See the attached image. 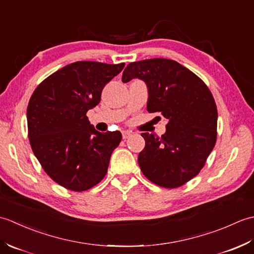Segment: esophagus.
Instances as JSON below:
<instances>
[{
	"mask_svg": "<svg viewBox=\"0 0 254 254\" xmlns=\"http://www.w3.org/2000/svg\"><path fill=\"white\" fill-rule=\"evenodd\" d=\"M132 135V132L131 131H122V137L126 139V138H128Z\"/></svg>",
	"mask_w": 254,
	"mask_h": 254,
	"instance_id": "obj_1",
	"label": "esophagus"
}]
</instances>
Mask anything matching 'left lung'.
<instances>
[{
  "label": "left lung",
  "mask_w": 254,
  "mask_h": 254,
  "mask_svg": "<svg viewBox=\"0 0 254 254\" xmlns=\"http://www.w3.org/2000/svg\"><path fill=\"white\" fill-rule=\"evenodd\" d=\"M133 78L147 86V111L167 121L161 137L142 133L145 147L138 154L139 168L157 186L172 189L185 185L201 171L216 143L217 108L213 95L201 78L169 59L130 63L122 82Z\"/></svg>",
  "instance_id": "left-lung-1"
}]
</instances>
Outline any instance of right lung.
<instances>
[{"instance_id": "1", "label": "right lung", "mask_w": 254, "mask_h": 254, "mask_svg": "<svg viewBox=\"0 0 254 254\" xmlns=\"http://www.w3.org/2000/svg\"><path fill=\"white\" fill-rule=\"evenodd\" d=\"M123 67L124 63L74 62L47 77L31 96L27 124L32 152L47 175L68 190H88L104 179L121 142L119 131L95 130L86 113Z\"/></svg>"}]
</instances>
